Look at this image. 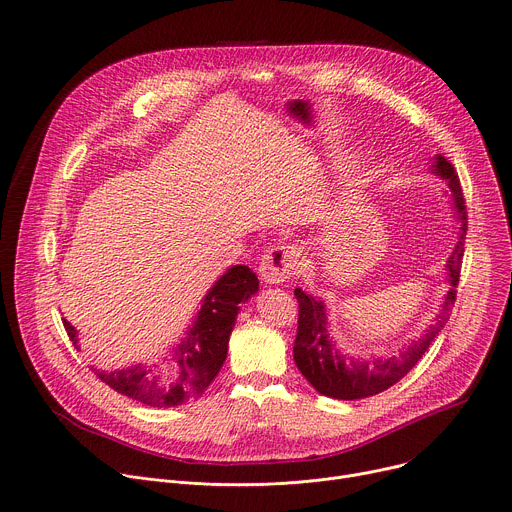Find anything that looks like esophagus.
<instances>
[{"instance_id":"34e87169","label":"esophagus","mask_w":512,"mask_h":512,"mask_svg":"<svg viewBox=\"0 0 512 512\" xmlns=\"http://www.w3.org/2000/svg\"><path fill=\"white\" fill-rule=\"evenodd\" d=\"M298 271V251L294 247H275L261 257L259 275L265 284H284Z\"/></svg>"}]
</instances>
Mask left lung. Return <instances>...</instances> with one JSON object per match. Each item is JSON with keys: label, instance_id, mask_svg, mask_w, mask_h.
<instances>
[{"label": "left lung", "instance_id": "1", "mask_svg": "<svg viewBox=\"0 0 512 512\" xmlns=\"http://www.w3.org/2000/svg\"><path fill=\"white\" fill-rule=\"evenodd\" d=\"M431 171L441 179H445L449 185L453 212L459 222V232H457V243L445 265L449 292L445 294L443 310L439 312L435 322L429 324L427 333L421 339L412 341L398 355L380 357L374 361H359L355 357H349L335 345L329 333V314L324 302L320 298L306 294L300 288L294 290V296L300 304L298 335L294 343V361L302 371V376L322 396L337 398V400H359V398H369L388 390L390 386L400 382L418 363V359L425 355L433 339L441 333L445 322L449 320V310L455 302V288L459 282L463 239H466V230H468V212H466V202H463L459 177L453 165L445 157L435 155Z\"/></svg>", "mask_w": 512, "mask_h": 512}]
</instances>
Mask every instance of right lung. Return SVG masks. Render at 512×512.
<instances>
[{"label":"right lung","instance_id":"add662e5","mask_svg":"<svg viewBox=\"0 0 512 512\" xmlns=\"http://www.w3.org/2000/svg\"><path fill=\"white\" fill-rule=\"evenodd\" d=\"M257 290V275L247 265H232L208 290L188 335L163 363H136L114 371L94 369L96 376L118 394L155 408L179 406L202 396L226 359L228 339L241 304ZM63 324L69 339L77 345L75 327L65 318Z\"/></svg>","mask_w":512,"mask_h":512}]
</instances>
